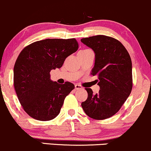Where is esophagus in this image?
Wrapping results in <instances>:
<instances>
[{"instance_id":"esophagus-1","label":"esophagus","mask_w":151,"mask_h":151,"mask_svg":"<svg viewBox=\"0 0 151 151\" xmlns=\"http://www.w3.org/2000/svg\"><path fill=\"white\" fill-rule=\"evenodd\" d=\"M75 89L76 90H81V89H83V87L81 86V85L76 84L75 85Z\"/></svg>"}]
</instances>
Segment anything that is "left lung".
<instances>
[{
  "mask_svg": "<svg viewBox=\"0 0 151 151\" xmlns=\"http://www.w3.org/2000/svg\"><path fill=\"white\" fill-rule=\"evenodd\" d=\"M81 41L94 51L95 65L91 74L98 76L100 86L96 94L86 88L88 98L81 106L90 118L106 119L121 109L131 93V59L123 44L111 37L98 35Z\"/></svg>",
  "mask_w": 151,
  "mask_h": 151,
  "instance_id": "left-lung-1",
  "label": "left lung"
}]
</instances>
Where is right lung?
Here are the masks:
<instances>
[{"label":"right lung","instance_id":"add662e5","mask_svg":"<svg viewBox=\"0 0 151 151\" xmlns=\"http://www.w3.org/2000/svg\"><path fill=\"white\" fill-rule=\"evenodd\" d=\"M75 38L45 39L23 48L13 69L14 88L24 111L38 121L53 119L60 113L64 99L75 86L50 80V72L60 68L65 58L77 51Z\"/></svg>","mask_w":151,"mask_h":151}]
</instances>
